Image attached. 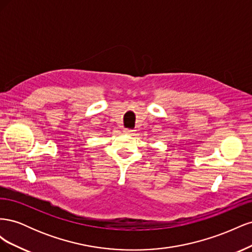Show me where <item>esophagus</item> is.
Here are the masks:
<instances>
[{
    "mask_svg": "<svg viewBox=\"0 0 252 252\" xmlns=\"http://www.w3.org/2000/svg\"><path fill=\"white\" fill-rule=\"evenodd\" d=\"M124 132L127 134H132V133H134V130H132V129H129V128H125Z\"/></svg>",
    "mask_w": 252,
    "mask_h": 252,
    "instance_id": "1",
    "label": "esophagus"
}]
</instances>
